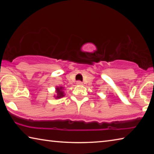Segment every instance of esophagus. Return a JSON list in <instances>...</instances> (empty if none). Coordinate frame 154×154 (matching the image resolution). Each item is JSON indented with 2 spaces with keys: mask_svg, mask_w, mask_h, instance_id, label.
Wrapping results in <instances>:
<instances>
[{
  "mask_svg": "<svg viewBox=\"0 0 154 154\" xmlns=\"http://www.w3.org/2000/svg\"><path fill=\"white\" fill-rule=\"evenodd\" d=\"M77 85H83V83L81 82V81H77Z\"/></svg>",
  "mask_w": 154,
  "mask_h": 154,
  "instance_id": "obj_1",
  "label": "esophagus"
}]
</instances>
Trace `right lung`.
I'll list each match as a JSON object with an SVG mask.
<instances>
[{
  "mask_svg": "<svg viewBox=\"0 0 154 154\" xmlns=\"http://www.w3.org/2000/svg\"><path fill=\"white\" fill-rule=\"evenodd\" d=\"M62 88H63L62 87H60V88H56L57 96H56V98H59L63 97V96H64V92L62 91Z\"/></svg>",
  "mask_w": 154,
  "mask_h": 154,
  "instance_id": "right-lung-1",
  "label": "right lung"
}]
</instances>
